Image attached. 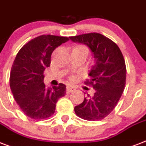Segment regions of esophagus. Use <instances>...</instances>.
I'll use <instances>...</instances> for the list:
<instances>
[{
  "instance_id": "esophagus-1",
  "label": "esophagus",
  "mask_w": 146,
  "mask_h": 146,
  "mask_svg": "<svg viewBox=\"0 0 146 146\" xmlns=\"http://www.w3.org/2000/svg\"><path fill=\"white\" fill-rule=\"evenodd\" d=\"M74 88H73V87H72V86H68L67 88H66V91H67L68 94L71 93L72 91H74Z\"/></svg>"
}]
</instances>
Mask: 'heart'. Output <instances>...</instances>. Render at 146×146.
<instances>
[{"instance_id": "heart-1", "label": "heart", "mask_w": 146, "mask_h": 146, "mask_svg": "<svg viewBox=\"0 0 146 146\" xmlns=\"http://www.w3.org/2000/svg\"><path fill=\"white\" fill-rule=\"evenodd\" d=\"M77 48H81V49H84V50H85V51H87V52H88V48H86L85 46H78V47H77Z\"/></svg>"}]
</instances>
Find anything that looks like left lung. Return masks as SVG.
Wrapping results in <instances>:
<instances>
[{
	"instance_id": "1",
	"label": "left lung",
	"mask_w": 146,
	"mask_h": 146,
	"mask_svg": "<svg viewBox=\"0 0 146 146\" xmlns=\"http://www.w3.org/2000/svg\"><path fill=\"white\" fill-rule=\"evenodd\" d=\"M70 39L85 45L94 56V65L86 84L94 89L81 104L74 107L77 116L90 121L100 120L108 116L119 101L126 84V68L121 51L109 38L97 33H86Z\"/></svg>"
}]
</instances>
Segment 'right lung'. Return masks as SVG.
<instances>
[{"label":"right lung","instance_id":"right-lung-1","mask_svg":"<svg viewBox=\"0 0 146 146\" xmlns=\"http://www.w3.org/2000/svg\"><path fill=\"white\" fill-rule=\"evenodd\" d=\"M68 40V37L39 36L23 46L16 56L11 68L10 86L20 109L32 119L52 116L58 100L66 94V86L62 83L46 88L43 72L50 65L53 51Z\"/></svg>","mask_w":146,"mask_h":146}]
</instances>
